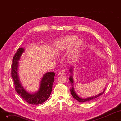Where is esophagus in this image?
Segmentation results:
<instances>
[{"instance_id":"1","label":"esophagus","mask_w":121,"mask_h":121,"mask_svg":"<svg viewBox=\"0 0 121 121\" xmlns=\"http://www.w3.org/2000/svg\"><path fill=\"white\" fill-rule=\"evenodd\" d=\"M65 73V69H61V70L59 72V75H64Z\"/></svg>"}]
</instances>
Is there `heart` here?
Segmentation results:
<instances>
[{
	"label": "heart",
	"mask_w": 121,
	"mask_h": 121,
	"mask_svg": "<svg viewBox=\"0 0 121 121\" xmlns=\"http://www.w3.org/2000/svg\"><path fill=\"white\" fill-rule=\"evenodd\" d=\"M78 39V37L74 35H69L63 38L58 41L57 48L61 52L66 50L73 46L69 56L71 58H74L78 55L83 44V41L81 40H77Z\"/></svg>",
	"instance_id": "heart-1"
}]
</instances>
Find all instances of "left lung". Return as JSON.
<instances>
[{"mask_svg":"<svg viewBox=\"0 0 121 121\" xmlns=\"http://www.w3.org/2000/svg\"><path fill=\"white\" fill-rule=\"evenodd\" d=\"M73 67H71L70 69H69V72H71V73H73ZM69 82L72 84V88L70 89V91H71V93L72 94V96L75 99H77L78 101H79V102L80 103H83V102H89V101H92L94 99H96L97 98H98L100 96H101V95H103L104 94V92L105 91V88L104 89V91L101 92L100 93H99V94H98L97 95H96V96H94V97H89V98H85V99H82L81 98H80L79 97H78V95L76 94L75 92L74 91V88H73V78L72 77V75H71L70 77H69Z\"/></svg>","mask_w":121,"mask_h":121,"instance_id":"obj_1","label":"left lung"}]
</instances>
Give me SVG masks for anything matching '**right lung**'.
I'll return each mask as SVG.
<instances>
[{"label": "right lung", "mask_w": 121, "mask_h": 121, "mask_svg": "<svg viewBox=\"0 0 121 121\" xmlns=\"http://www.w3.org/2000/svg\"><path fill=\"white\" fill-rule=\"evenodd\" d=\"M24 51L23 48H19L12 61L11 76L14 80L15 90L18 94L28 104L33 105L40 104L46 101L50 96L55 73L53 72H48L44 74L40 82V88L37 92L31 94L26 91L22 86L17 74L18 61Z\"/></svg>", "instance_id": "add662e5"}]
</instances>
